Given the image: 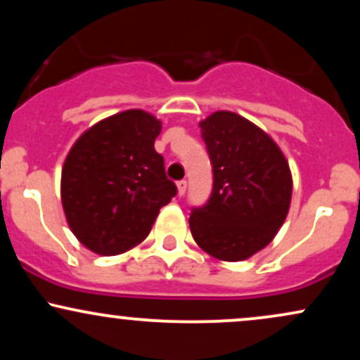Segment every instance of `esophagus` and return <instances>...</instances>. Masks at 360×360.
Returning a JSON list of instances; mask_svg holds the SVG:
<instances>
[{
  "instance_id": "34e87169",
  "label": "esophagus",
  "mask_w": 360,
  "mask_h": 360,
  "mask_svg": "<svg viewBox=\"0 0 360 360\" xmlns=\"http://www.w3.org/2000/svg\"><path fill=\"white\" fill-rule=\"evenodd\" d=\"M186 188H188V183H186L184 179L183 181H177V193H179L181 196H183V194L186 193Z\"/></svg>"
}]
</instances>
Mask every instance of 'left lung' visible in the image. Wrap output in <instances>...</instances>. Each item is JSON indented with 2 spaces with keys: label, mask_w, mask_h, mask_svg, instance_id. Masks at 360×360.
I'll return each mask as SVG.
<instances>
[{
  "label": "left lung",
  "mask_w": 360,
  "mask_h": 360,
  "mask_svg": "<svg viewBox=\"0 0 360 360\" xmlns=\"http://www.w3.org/2000/svg\"><path fill=\"white\" fill-rule=\"evenodd\" d=\"M213 166V191L193 208L189 229L214 259L238 262L271 243L286 220L292 179L278 143L232 111L200 122Z\"/></svg>",
  "instance_id": "1"
}]
</instances>
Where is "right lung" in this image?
<instances>
[{"instance_id":"add662e5","label":"right lung","mask_w":360,"mask_h":360,"mask_svg":"<svg viewBox=\"0 0 360 360\" xmlns=\"http://www.w3.org/2000/svg\"><path fill=\"white\" fill-rule=\"evenodd\" d=\"M160 122L143 110L113 115L76 140L62 167L60 198L69 229L100 255L130 250L176 196L154 148Z\"/></svg>"}]
</instances>
